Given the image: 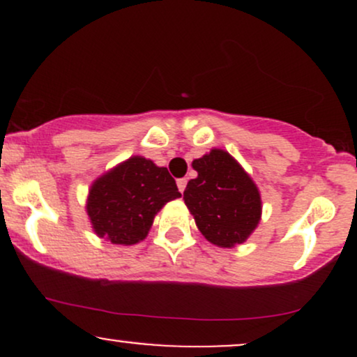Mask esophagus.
<instances>
[{
    "mask_svg": "<svg viewBox=\"0 0 357 357\" xmlns=\"http://www.w3.org/2000/svg\"><path fill=\"white\" fill-rule=\"evenodd\" d=\"M186 183H188V181H186V179H184V178L178 179V190L181 191V192L184 191V188H186Z\"/></svg>",
    "mask_w": 357,
    "mask_h": 357,
    "instance_id": "esophagus-1",
    "label": "esophagus"
}]
</instances>
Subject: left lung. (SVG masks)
I'll use <instances>...</instances> for the list:
<instances>
[{"instance_id":"obj_1","label":"left lung","mask_w":357,"mask_h":357,"mask_svg":"<svg viewBox=\"0 0 357 357\" xmlns=\"http://www.w3.org/2000/svg\"><path fill=\"white\" fill-rule=\"evenodd\" d=\"M191 166L198 176L188 183L183 199L202 235L220 248L247 241L261 220V196L252 176L216 147Z\"/></svg>"}]
</instances>
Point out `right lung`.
Masks as SVG:
<instances>
[{
    "instance_id": "add662e5",
    "label": "right lung",
    "mask_w": 357,
    "mask_h": 357,
    "mask_svg": "<svg viewBox=\"0 0 357 357\" xmlns=\"http://www.w3.org/2000/svg\"><path fill=\"white\" fill-rule=\"evenodd\" d=\"M179 196L166 167L130 155L90 184L85 210L99 238L129 247L146 238L155 215Z\"/></svg>"
}]
</instances>
